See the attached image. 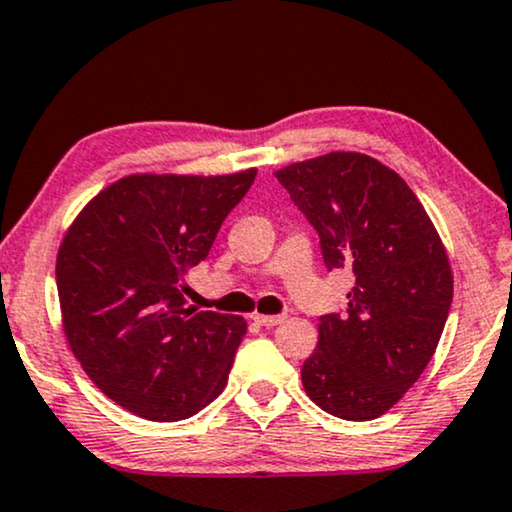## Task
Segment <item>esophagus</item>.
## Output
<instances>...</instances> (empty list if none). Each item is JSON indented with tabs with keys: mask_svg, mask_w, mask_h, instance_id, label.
I'll return each instance as SVG.
<instances>
[{
	"mask_svg": "<svg viewBox=\"0 0 512 512\" xmlns=\"http://www.w3.org/2000/svg\"><path fill=\"white\" fill-rule=\"evenodd\" d=\"M252 319H255V321L260 323V326H264V328H271V326H278V323H283V319H286V316H283V314H276V316L255 314V316H252Z\"/></svg>",
	"mask_w": 512,
	"mask_h": 512,
	"instance_id": "1",
	"label": "esophagus"
}]
</instances>
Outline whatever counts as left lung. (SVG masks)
<instances>
[{
  "instance_id": "left-lung-1",
  "label": "left lung",
  "mask_w": 512,
  "mask_h": 512,
  "mask_svg": "<svg viewBox=\"0 0 512 512\" xmlns=\"http://www.w3.org/2000/svg\"><path fill=\"white\" fill-rule=\"evenodd\" d=\"M276 179L319 234L328 271L349 269L345 314L319 316L302 385L331 416L373 420L416 383L442 338L454 276L416 193L364 153H328Z\"/></svg>"
}]
</instances>
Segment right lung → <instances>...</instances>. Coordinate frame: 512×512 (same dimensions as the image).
Wrapping results in <instances>:
<instances>
[{
    "label": "right lung",
    "instance_id": "right-lung-1",
    "mask_svg": "<svg viewBox=\"0 0 512 512\" xmlns=\"http://www.w3.org/2000/svg\"><path fill=\"white\" fill-rule=\"evenodd\" d=\"M255 174H132L103 189L63 238L56 288L70 349L134 416L174 423L224 390L248 323L198 312L181 281Z\"/></svg>",
    "mask_w": 512,
    "mask_h": 512
}]
</instances>
